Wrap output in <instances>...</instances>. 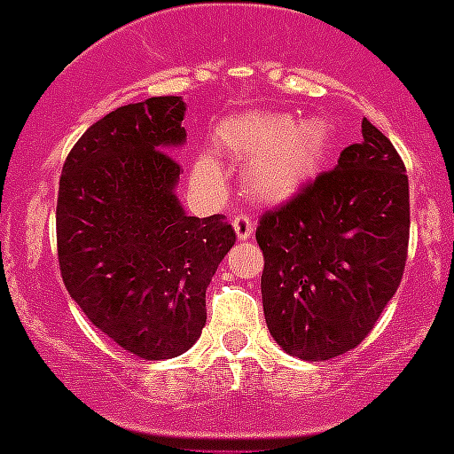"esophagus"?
Masks as SVG:
<instances>
[{
	"label": "esophagus",
	"mask_w": 454,
	"mask_h": 454,
	"mask_svg": "<svg viewBox=\"0 0 454 454\" xmlns=\"http://www.w3.org/2000/svg\"><path fill=\"white\" fill-rule=\"evenodd\" d=\"M231 224H234V231L236 236H239V240H247L254 234V220L249 218V215L236 214L234 218H231Z\"/></svg>",
	"instance_id": "obj_1"
}]
</instances>
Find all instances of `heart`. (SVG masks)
I'll use <instances>...</instances> for the list:
<instances>
[{
    "mask_svg": "<svg viewBox=\"0 0 454 454\" xmlns=\"http://www.w3.org/2000/svg\"><path fill=\"white\" fill-rule=\"evenodd\" d=\"M333 132L322 116L252 110L223 121L215 145L224 157L245 161L243 184L259 202L281 205L301 193L322 168L331 151ZM195 177L220 182V166L211 157L195 161Z\"/></svg>",
    "mask_w": 454,
    "mask_h": 454,
    "instance_id": "b5f03b06",
    "label": "heart"
}]
</instances>
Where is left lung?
<instances>
[{
  "instance_id": "left-lung-1",
  "label": "left lung",
  "mask_w": 454,
  "mask_h": 454,
  "mask_svg": "<svg viewBox=\"0 0 454 454\" xmlns=\"http://www.w3.org/2000/svg\"><path fill=\"white\" fill-rule=\"evenodd\" d=\"M268 331L286 353L324 363L351 351L401 286L410 184L392 141L364 119L363 141L256 227Z\"/></svg>"
}]
</instances>
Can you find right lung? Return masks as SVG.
Segmentation results:
<instances>
[{
	"mask_svg": "<svg viewBox=\"0 0 454 454\" xmlns=\"http://www.w3.org/2000/svg\"><path fill=\"white\" fill-rule=\"evenodd\" d=\"M182 97L116 107L67 155L56 207L67 293L98 331L144 360L198 342L207 286L236 243L224 215H186L176 189Z\"/></svg>",
	"mask_w": 454,
	"mask_h": 454,
	"instance_id": "1",
	"label": "right lung"
}]
</instances>
